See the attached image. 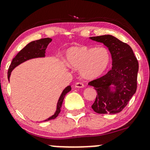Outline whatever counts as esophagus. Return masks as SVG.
<instances>
[{
	"label": "esophagus",
	"instance_id": "esophagus-1",
	"mask_svg": "<svg viewBox=\"0 0 150 150\" xmlns=\"http://www.w3.org/2000/svg\"><path fill=\"white\" fill-rule=\"evenodd\" d=\"M75 88H81L84 87V85H83V83H82L78 82L75 84Z\"/></svg>",
	"mask_w": 150,
	"mask_h": 150
}]
</instances>
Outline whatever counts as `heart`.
Returning <instances> with one entry per match:
<instances>
[{"label": "heart", "instance_id": "1", "mask_svg": "<svg viewBox=\"0 0 150 150\" xmlns=\"http://www.w3.org/2000/svg\"><path fill=\"white\" fill-rule=\"evenodd\" d=\"M67 64L79 69L86 79L97 78L104 73L110 62V54L105 47L75 46L66 54Z\"/></svg>", "mask_w": 150, "mask_h": 150}]
</instances>
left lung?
Masks as SVG:
<instances>
[{"label":"left lung","mask_w":150,"mask_h":150,"mask_svg":"<svg viewBox=\"0 0 150 150\" xmlns=\"http://www.w3.org/2000/svg\"><path fill=\"white\" fill-rule=\"evenodd\" d=\"M108 48L112 69L104 76L88 83L97 92L91 106L99 114H116L125 107L137 88L139 63L129 45L110 35L89 38Z\"/></svg>","instance_id":"8db88e82"}]
</instances>
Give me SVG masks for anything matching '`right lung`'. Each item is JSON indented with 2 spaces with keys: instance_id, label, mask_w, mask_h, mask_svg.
I'll return each instance as SVG.
<instances>
[{
  "instance_id": "1",
  "label": "right lung",
  "mask_w": 150,
  "mask_h": 150,
  "mask_svg": "<svg viewBox=\"0 0 150 150\" xmlns=\"http://www.w3.org/2000/svg\"><path fill=\"white\" fill-rule=\"evenodd\" d=\"M52 39L49 38H46L40 39L38 40H34L30 43H29L24 48H22L19 53L16 55V57L12 59L11 63L9 68L8 70V81L10 80L11 73L12 70L14 69L16 67L22 63L28 61V60L32 59L35 58H41V57H45V54H46V50L48 47V44L51 42ZM71 91V86H67L63 90L62 93H61L58 102H57V110L54 114L50 117L47 118L46 120H43V121H48V120H53L55 119L56 117L58 116L59 114L60 111H61V107L62 105L63 100L65 96V95L69 91Z\"/></svg>"
}]
</instances>
